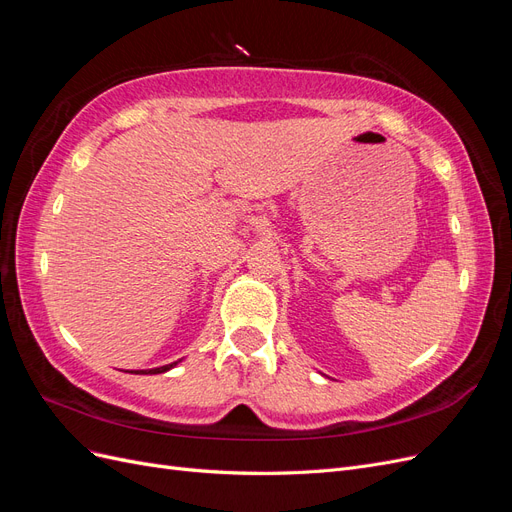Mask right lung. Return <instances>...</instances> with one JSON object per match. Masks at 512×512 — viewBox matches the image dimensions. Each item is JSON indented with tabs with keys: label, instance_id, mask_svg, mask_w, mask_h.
Wrapping results in <instances>:
<instances>
[{
	"label": "right lung",
	"instance_id": "obj_1",
	"mask_svg": "<svg viewBox=\"0 0 512 512\" xmlns=\"http://www.w3.org/2000/svg\"><path fill=\"white\" fill-rule=\"evenodd\" d=\"M179 361H181V359H179ZM179 361H175V363H168V365H162V367H153V369H136V371H130V374H164V371L173 369Z\"/></svg>",
	"mask_w": 512,
	"mask_h": 512
}]
</instances>
